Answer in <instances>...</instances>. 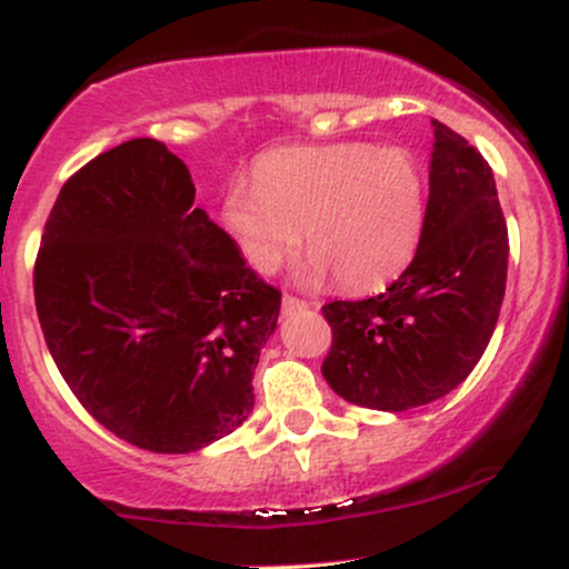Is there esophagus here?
Wrapping results in <instances>:
<instances>
[{
	"label": "esophagus",
	"mask_w": 569,
	"mask_h": 569,
	"mask_svg": "<svg viewBox=\"0 0 569 569\" xmlns=\"http://www.w3.org/2000/svg\"><path fill=\"white\" fill-rule=\"evenodd\" d=\"M280 307H283L286 316H291V312H299V310H305V307H310V302H305V299H299V297H291V293H283Z\"/></svg>",
	"instance_id": "esophagus-1"
}]
</instances>
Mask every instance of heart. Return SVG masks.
Returning <instances> with one entry per match:
<instances>
[{
	"mask_svg": "<svg viewBox=\"0 0 569 569\" xmlns=\"http://www.w3.org/2000/svg\"><path fill=\"white\" fill-rule=\"evenodd\" d=\"M232 179L221 221L257 270L272 272L305 240L307 276L371 291L401 276L426 224V173L403 147L348 141L278 147Z\"/></svg>",
	"mask_w": 569,
	"mask_h": 569,
	"instance_id": "b5f03b06",
	"label": "heart"
}]
</instances>
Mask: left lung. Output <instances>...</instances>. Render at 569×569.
Here are the masks:
<instances>
[{
	"instance_id": "8db88e82",
	"label": "left lung",
	"mask_w": 569,
	"mask_h": 569,
	"mask_svg": "<svg viewBox=\"0 0 569 569\" xmlns=\"http://www.w3.org/2000/svg\"><path fill=\"white\" fill-rule=\"evenodd\" d=\"M420 243L377 297L321 307L331 326L323 377L356 407L407 411L439 401L471 375L498 323L508 227L489 162L433 120Z\"/></svg>"
}]
</instances>
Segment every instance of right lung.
I'll return each mask as SVG.
<instances>
[{"instance_id":"add662e5","label":"right lung","mask_w":569,"mask_h":569,"mask_svg":"<svg viewBox=\"0 0 569 569\" xmlns=\"http://www.w3.org/2000/svg\"><path fill=\"white\" fill-rule=\"evenodd\" d=\"M192 202L184 162L130 139L61 187L34 262L39 326L71 393L160 455L243 426L280 312V291Z\"/></svg>"}]
</instances>
